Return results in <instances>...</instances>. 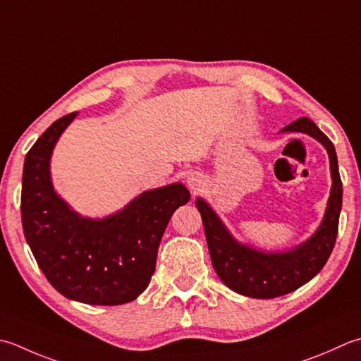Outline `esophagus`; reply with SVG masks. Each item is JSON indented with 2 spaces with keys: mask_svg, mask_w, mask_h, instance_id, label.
Instances as JSON below:
<instances>
[{
  "mask_svg": "<svg viewBox=\"0 0 361 361\" xmlns=\"http://www.w3.org/2000/svg\"><path fill=\"white\" fill-rule=\"evenodd\" d=\"M188 185H189V188L192 189L194 192H195V190L200 189L202 181H200L199 178H197V176H189V178H188Z\"/></svg>",
  "mask_w": 361,
  "mask_h": 361,
  "instance_id": "34e87169",
  "label": "esophagus"
}]
</instances>
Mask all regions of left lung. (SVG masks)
Segmentation results:
<instances>
[{"label":"left lung","mask_w":361,"mask_h":361,"mask_svg":"<svg viewBox=\"0 0 361 361\" xmlns=\"http://www.w3.org/2000/svg\"><path fill=\"white\" fill-rule=\"evenodd\" d=\"M281 131L307 133L327 148L331 171V192L321 227L307 243L283 253H263L231 238L221 219L207 202L197 199L207 235L211 261L219 277L233 291L247 298L274 299L305 285L327 263L336 241L343 204V183L335 147L316 123L307 117L295 120Z\"/></svg>","instance_id":"left-lung-1"}]
</instances>
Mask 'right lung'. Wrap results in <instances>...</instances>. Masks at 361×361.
Instances as JSON below:
<instances>
[{"label":"right lung","instance_id":"obj_1","mask_svg":"<svg viewBox=\"0 0 361 361\" xmlns=\"http://www.w3.org/2000/svg\"><path fill=\"white\" fill-rule=\"evenodd\" d=\"M75 116L56 120L26 153L21 224L39 267L62 295L89 305H122L150 283L161 238L190 194L173 183L140 194L103 221L73 213L54 192L49 157Z\"/></svg>","mask_w":361,"mask_h":361}]
</instances>
